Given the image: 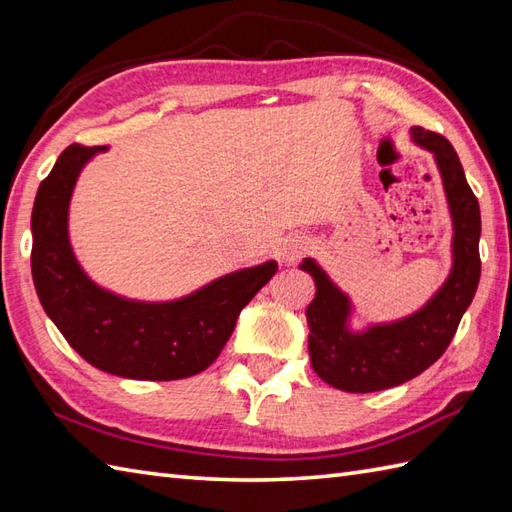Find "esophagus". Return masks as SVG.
<instances>
[{
	"label": "esophagus",
	"mask_w": 512,
	"mask_h": 512,
	"mask_svg": "<svg viewBox=\"0 0 512 512\" xmlns=\"http://www.w3.org/2000/svg\"><path fill=\"white\" fill-rule=\"evenodd\" d=\"M310 248H312V242H310L308 237H303V235L290 237L288 244L284 246V259H286V262H295L297 257L306 255Z\"/></svg>",
	"instance_id": "1"
}]
</instances>
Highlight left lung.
I'll list each match as a JSON object with an SVG mask.
<instances>
[{"instance_id": "left-lung-1", "label": "left lung", "mask_w": 512, "mask_h": 512, "mask_svg": "<svg viewBox=\"0 0 512 512\" xmlns=\"http://www.w3.org/2000/svg\"><path fill=\"white\" fill-rule=\"evenodd\" d=\"M409 136L413 145L429 151L436 160L449 204L451 270L442 286L407 317L369 321L356 330L352 328L356 317L352 297L334 284L317 259L306 257L299 264L317 286L306 310L312 369L328 385L350 394L402 385L436 363L480 284V204L466 182L462 162L440 134L411 127Z\"/></svg>"}]
</instances>
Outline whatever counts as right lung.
Returning <instances> with one entry per match:
<instances>
[{
  "mask_svg": "<svg viewBox=\"0 0 512 512\" xmlns=\"http://www.w3.org/2000/svg\"><path fill=\"white\" fill-rule=\"evenodd\" d=\"M107 149L68 147L39 184L30 217L37 297L72 350L101 372L134 380L200 374L220 356L239 312L277 273V262L233 270L167 301L96 284L70 242V202L85 165Z\"/></svg>",
  "mask_w": 512,
  "mask_h": 512,
  "instance_id": "obj_1",
  "label": "right lung"
}]
</instances>
